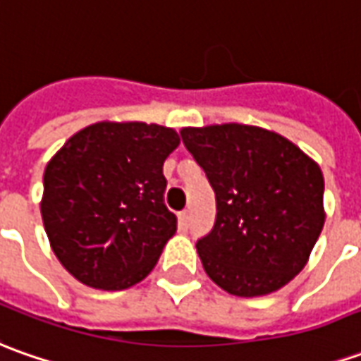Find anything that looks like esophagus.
I'll return each mask as SVG.
<instances>
[{
	"label": "esophagus",
	"instance_id": "34e87169",
	"mask_svg": "<svg viewBox=\"0 0 361 361\" xmlns=\"http://www.w3.org/2000/svg\"><path fill=\"white\" fill-rule=\"evenodd\" d=\"M178 219H180V229L185 231V229L190 227V212H188V209H183V212L178 215Z\"/></svg>",
	"mask_w": 361,
	"mask_h": 361
}]
</instances>
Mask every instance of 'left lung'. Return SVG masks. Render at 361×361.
I'll use <instances>...</instances> for the list:
<instances>
[{"label": "left lung", "mask_w": 361, "mask_h": 361, "mask_svg": "<svg viewBox=\"0 0 361 361\" xmlns=\"http://www.w3.org/2000/svg\"><path fill=\"white\" fill-rule=\"evenodd\" d=\"M183 146L215 191L213 229L197 239L205 273L235 296L283 288L324 227V178L293 142L259 126L183 128Z\"/></svg>", "instance_id": "left-lung-1"}]
</instances>
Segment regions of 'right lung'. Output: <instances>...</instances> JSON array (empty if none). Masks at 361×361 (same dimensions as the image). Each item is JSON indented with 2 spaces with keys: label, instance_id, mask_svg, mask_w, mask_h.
Segmentation results:
<instances>
[{
  "label": "right lung",
  "instance_id": "obj_1",
  "mask_svg": "<svg viewBox=\"0 0 361 361\" xmlns=\"http://www.w3.org/2000/svg\"><path fill=\"white\" fill-rule=\"evenodd\" d=\"M178 132L144 122H97L47 164L41 215L61 264L77 281L122 290L146 279L178 217L166 207L164 161Z\"/></svg>",
  "mask_w": 361,
  "mask_h": 361
}]
</instances>
